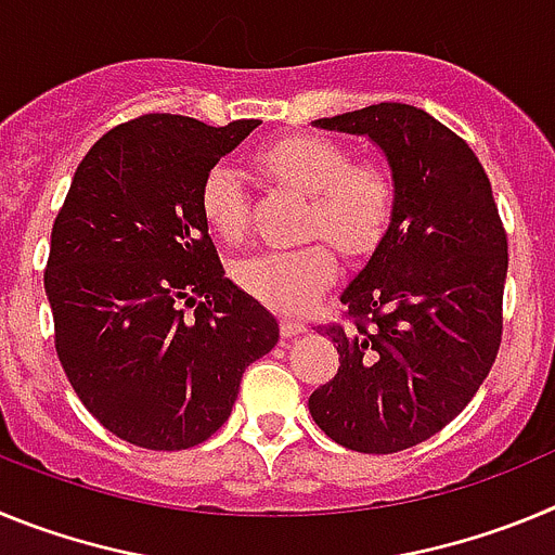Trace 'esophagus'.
<instances>
[{
  "mask_svg": "<svg viewBox=\"0 0 555 555\" xmlns=\"http://www.w3.org/2000/svg\"><path fill=\"white\" fill-rule=\"evenodd\" d=\"M306 331V322H300V320H292V317H283L281 320V333L283 336H300V333Z\"/></svg>",
  "mask_w": 555,
  "mask_h": 555,
  "instance_id": "esophagus-1",
  "label": "esophagus"
}]
</instances>
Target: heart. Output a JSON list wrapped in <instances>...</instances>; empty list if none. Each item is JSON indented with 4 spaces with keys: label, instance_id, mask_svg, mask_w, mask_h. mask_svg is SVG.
I'll list each match as a JSON object with an SVG mask.
<instances>
[{
    "label": "heart",
    "instance_id": "heart-1",
    "mask_svg": "<svg viewBox=\"0 0 555 555\" xmlns=\"http://www.w3.org/2000/svg\"><path fill=\"white\" fill-rule=\"evenodd\" d=\"M255 160L269 178L311 194L306 233L325 238L253 255L235 267L233 278L263 306L300 313L336 281L338 258L332 241L347 255H370L380 247L395 224L400 180L384 158H352L345 144L325 135H283L258 146ZM199 210L214 233L242 242L247 194L233 166L214 164L205 171Z\"/></svg>",
    "mask_w": 555,
    "mask_h": 555
}]
</instances>
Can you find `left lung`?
I'll list each match as a JSON object with an SVG mask.
<instances>
[{
	"label": "left lung",
	"mask_w": 555,
	"mask_h": 555,
	"mask_svg": "<svg viewBox=\"0 0 555 555\" xmlns=\"http://www.w3.org/2000/svg\"><path fill=\"white\" fill-rule=\"evenodd\" d=\"M313 125L370 135L400 180V205L341 294L350 327H325L338 372L308 409L341 448L397 453L455 420L492 370L506 230L475 152L430 113L380 102Z\"/></svg>",
	"instance_id": "8db88e82"
}]
</instances>
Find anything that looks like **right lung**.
Returning <instances> with one entry per match:
<instances>
[{
  "instance_id": "1",
  "label": "right lung",
  "mask_w": 555,
  "mask_h": 555,
  "mask_svg": "<svg viewBox=\"0 0 555 555\" xmlns=\"http://www.w3.org/2000/svg\"><path fill=\"white\" fill-rule=\"evenodd\" d=\"M258 119L146 113L88 150L43 272L68 384L111 434L185 450L217 434L278 322L224 278L199 183ZM191 307L194 314L188 313Z\"/></svg>"
}]
</instances>
